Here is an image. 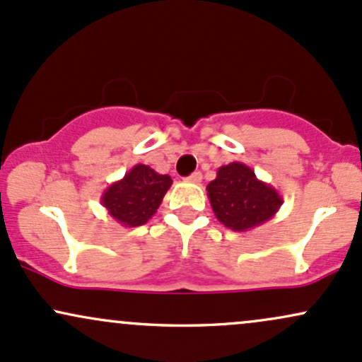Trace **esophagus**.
I'll return each mask as SVG.
<instances>
[{"instance_id":"1","label":"esophagus","mask_w":362,"mask_h":362,"mask_svg":"<svg viewBox=\"0 0 362 362\" xmlns=\"http://www.w3.org/2000/svg\"><path fill=\"white\" fill-rule=\"evenodd\" d=\"M187 180H189V182H192V184H199V182L202 180V173H201V172H194L192 175H190V177H187Z\"/></svg>"}]
</instances>
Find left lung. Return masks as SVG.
Segmentation results:
<instances>
[{
  "instance_id": "left-lung-1",
  "label": "left lung",
  "mask_w": 362,
  "mask_h": 362,
  "mask_svg": "<svg viewBox=\"0 0 362 362\" xmlns=\"http://www.w3.org/2000/svg\"><path fill=\"white\" fill-rule=\"evenodd\" d=\"M216 218L233 231H248L276 216L282 197L240 161L223 165L206 187Z\"/></svg>"
}]
</instances>
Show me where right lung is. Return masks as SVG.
Returning <instances> with one entry per match:
<instances>
[{
  "instance_id": "1",
  "label": "right lung",
  "mask_w": 362,
  "mask_h": 362,
  "mask_svg": "<svg viewBox=\"0 0 362 362\" xmlns=\"http://www.w3.org/2000/svg\"><path fill=\"white\" fill-rule=\"evenodd\" d=\"M172 185V178L148 165H134L120 180L103 190L102 206L115 221L126 228L146 224L155 216Z\"/></svg>"
}]
</instances>
